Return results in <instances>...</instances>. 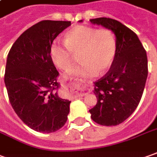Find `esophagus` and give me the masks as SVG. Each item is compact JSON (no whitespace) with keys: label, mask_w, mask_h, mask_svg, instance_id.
<instances>
[{"label":"esophagus","mask_w":157,"mask_h":157,"mask_svg":"<svg viewBox=\"0 0 157 157\" xmlns=\"http://www.w3.org/2000/svg\"><path fill=\"white\" fill-rule=\"evenodd\" d=\"M77 86H78V85ZM83 95H86V94H80V96H83Z\"/></svg>","instance_id":"obj_1"}]
</instances>
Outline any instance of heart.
<instances>
[{
	"instance_id": "obj_1",
	"label": "heart",
	"mask_w": 157,
	"mask_h": 157,
	"mask_svg": "<svg viewBox=\"0 0 157 157\" xmlns=\"http://www.w3.org/2000/svg\"><path fill=\"white\" fill-rule=\"evenodd\" d=\"M117 42L109 28L78 25L65 34V44L54 40L50 47L53 64L61 70H68L78 55L80 63L71 69L68 75L91 77L96 72L104 73L115 60Z\"/></svg>"
}]
</instances>
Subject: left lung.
<instances>
[{
    "label": "left lung",
    "instance_id": "8db88e82",
    "mask_svg": "<svg viewBox=\"0 0 157 157\" xmlns=\"http://www.w3.org/2000/svg\"><path fill=\"white\" fill-rule=\"evenodd\" d=\"M90 21L110 29L117 38L115 60L105 75L94 82L98 102L89 110L97 124L115 126L126 120L141 100L148 77L147 53L137 35L121 22L105 17Z\"/></svg>",
    "mask_w": 157,
    "mask_h": 157
}]
</instances>
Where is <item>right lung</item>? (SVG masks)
I'll return each mask as SVG.
<instances>
[{
  "label": "right lung",
  "mask_w": 157,
  "mask_h": 157,
  "mask_svg": "<svg viewBox=\"0 0 157 157\" xmlns=\"http://www.w3.org/2000/svg\"><path fill=\"white\" fill-rule=\"evenodd\" d=\"M71 21H41L27 29L8 52L4 81L18 117L35 131L52 133L67 121L71 101L58 94L59 75L50 47Z\"/></svg>",
  "instance_id": "obj_1"
}]
</instances>
